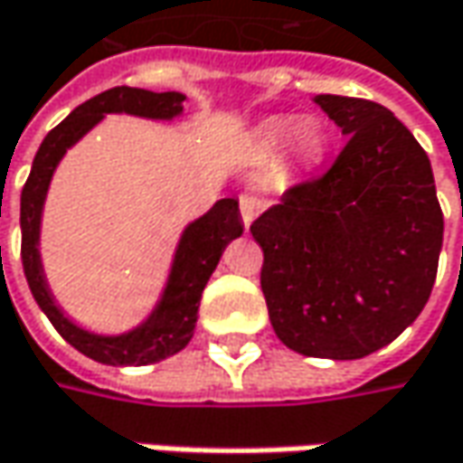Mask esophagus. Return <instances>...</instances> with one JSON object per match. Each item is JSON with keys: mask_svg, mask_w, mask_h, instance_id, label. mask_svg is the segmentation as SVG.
<instances>
[{"mask_svg": "<svg viewBox=\"0 0 463 463\" xmlns=\"http://www.w3.org/2000/svg\"><path fill=\"white\" fill-rule=\"evenodd\" d=\"M238 204H241V217H243V225L249 228L253 220L259 217V212L267 207V199L261 196V194H253L246 192L241 194V199H238Z\"/></svg>", "mask_w": 463, "mask_h": 463, "instance_id": "obj_1", "label": "esophagus"}]
</instances>
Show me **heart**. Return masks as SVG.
<instances>
[{"mask_svg":"<svg viewBox=\"0 0 463 463\" xmlns=\"http://www.w3.org/2000/svg\"><path fill=\"white\" fill-rule=\"evenodd\" d=\"M259 139L271 152L292 147L295 157L303 163H318L326 152V134L311 118H274L261 127Z\"/></svg>","mask_w":463,"mask_h":463,"instance_id":"obj_1","label":"heart"}]
</instances>
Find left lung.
Returning <instances> with one entry per match:
<instances>
[{
	"label": "left lung",
	"mask_w": 463,
	"mask_h": 463,
	"mask_svg": "<svg viewBox=\"0 0 463 463\" xmlns=\"http://www.w3.org/2000/svg\"><path fill=\"white\" fill-rule=\"evenodd\" d=\"M347 137L332 168L253 220L274 334L306 357L357 360L404 332L430 298L443 212L430 160L389 109L313 98Z\"/></svg>",
	"instance_id": "1"
}]
</instances>
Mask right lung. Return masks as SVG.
<instances>
[{
    "instance_id": "obj_1",
    "label": "right lung",
    "mask_w": 463,
    "mask_h": 463,
    "mask_svg": "<svg viewBox=\"0 0 463 463\" xmlns=\"http://www.w3.org/2000/svg\"><path fill=\"white\" fill-rule=\"evenodd\" d=\"M184 95L181 92H152L139 88H111L100 92L74 111L46 134L41 147L35 152L31 175L23 186L20 196V228H23V269L31 285L33 298L41 306V311L49 316L53 329L70 342L74 350L88 354L103 365H150L181 352L194 336L196 311L204 285L217 267L220 256L232 238L243 232L238 199H220L207 214L194 220L184 231L175 259H173L171 277L160 303L155 306L150 318L139 324L137 329L118 336H100L85 332L77 324H71L59 306L51 298L41 253H38V235H41V212L46 202L51 175L56 171L59 160L70 150L77 139H82L88 131L106 116V113H131L145 118H173L184 111Z\"/></svg>"
}]
</instances>
